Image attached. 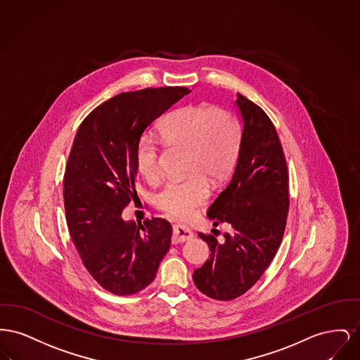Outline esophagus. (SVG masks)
I'll return each instance as SVG.
<instances>
[{"instance_id":"1","label":"esophagus","mask_w":360,"mask_h":360,"mask_svg":"<svg viewBox=\"0 0 360 360\" xmlns=\"http://www.w3.org/2000/svg\"><path fill=\"white\" fill-rule=\"evenodd\" d=\"M192 237H193V231L189 227L183 226V225H173V236H172L173 244L184 243L187 240H191Z\"/></svg>"}]
</instances>
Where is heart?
<instances>
[{"instance_id":"b5f03b06","label":"heart","mask_w":360,"mask_h":360,"mask_svg":"<svg viewBox=\"0 0 360 360\" xmlns=\"http://www.w3.org/2000/svg\"><path fill=\"white\" fill-rule=\"evenodd\" d=\"M162 141L169 146H187L186 168L193 172L164 186L155 205L176 219H188L208 199L207 179H224L233 169L241 145V129L226 110L210 104H189L168 115L160 123ZM135 169L149 184L160 181V143L152 136L139 139L135 149Z\"/></svg>"}]
</instances>
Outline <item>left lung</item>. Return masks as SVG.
Here are the masks:
<instances>
[{
	"instance_id": "obj_1",
	"label": "left lung",
	"mask_w": 360,
	"mask_h": 360,
	"mask_svg": "<svg viewBox=\"0 0 360 360\" xmlns=\"http://www.w3.org/2000/svg\"><path fill=\"white\" fill-rule=\"evenodd\" d=\"M236 103L244 120L237 165L207 211L215 226L227 224L230 230L221 240L199 233L211 253L192 276L198 290L217 301L238 298L263 276L283 240L290 205L288 171L274 123L245 96L237 94Z\"/></svg>"
}]
</instances>
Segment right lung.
Instances as JSON below:
<instances>
[{
	"label": "right lung",
	"mask_w": 360,
	"mask_h": 360,
	"mask_svg": "<svg viewBox=\"0 0 360 360\" xmlns=\"http://www.w3.org/2000/svg\"><path fill=\"white\" fill-rule=\"evenodd\" d=\"M188 88L123 92L104 101L78 127L63 177L69 233L82 264L115 295H133L152 283L171 246L162 218L124 222L122 211L138 199L135 149L148 126Z\"/></svg>",
	"instance_id": "obj_1"
}]
</instances>
